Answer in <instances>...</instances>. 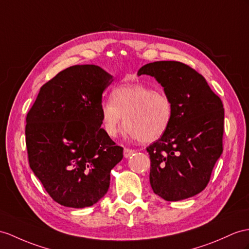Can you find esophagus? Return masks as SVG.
<instances>
[{
  "instance_id": "34e87169",
  "label": "esophagus",
  "mask_w": 249,
  "mask_h": 249,
  "mask_svg": "<svg viewBox=\"0 0 249 249\" xmlns=\"http://www.w3.org/2000/svg\"><path fill=\"white\" fill-rule=\"evenodd\" d=\"M135 152H136L135 150L129 149V148H124V156L125 157V159H128V157H130L131 155H133Z\"/></svg>"
}]
</instances>
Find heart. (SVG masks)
I'll list each match as a JSON object with an SVG mask.
<instances>
[{
	"label": "heart",
	"instance_id": "1",
	"mask_svg": "<svg viewBox=\"0 0 249 249\" xmlns=\"http://www.w3.org/2000/svg\"><path fill=\"white\" fill-rule=\"evenodd\" d=\"M101 124L110 137L119 132L123 119L125 133L142 142L160 139L171 124L173 107L169 96L141 83L121 84L100 106Z\"/></svg>",
	"mask_w": 249,
	"mask_h": 249
}]
</instances>
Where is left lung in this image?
Wrapping results in <instances>:
<instances>
[{
    "label": "left lung",
    "instance_id": "left-lung-1",
    "mask_svg": "<svg viewBox=\"0 0 249 249\" xmlns=\"http://www.w3.org/2000/svg\"><path fill=\"white\" fill-rule=\"evenodd\" d=\"M138 76L154 77L171 99V124L150 144V184L155 195L175 202L202 192L223 152L224 107L205 78L178 61L143 65Z\"/></svg>",
    "mask_w": 249,
    "mask_h": 249
}]
</instances>
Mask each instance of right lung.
<instances>
[{"instance_id": "right-lung-1", "label": "right lung", "mask_w": 249, "mask_h": 249, "mask_svg": "<svg viewBox=\"0 0 249 249\" xmlns=\"http://www.w3.org/2000/svg\"><path fill=\"white\" fill-rule=\"evenodd\" d=\"M112 81L97 65L71 66L42 86L27 113L29 166L65 207H89L105 196L124 157V148L101 129L102 93Z\"/></svg>"}]
</instances>
